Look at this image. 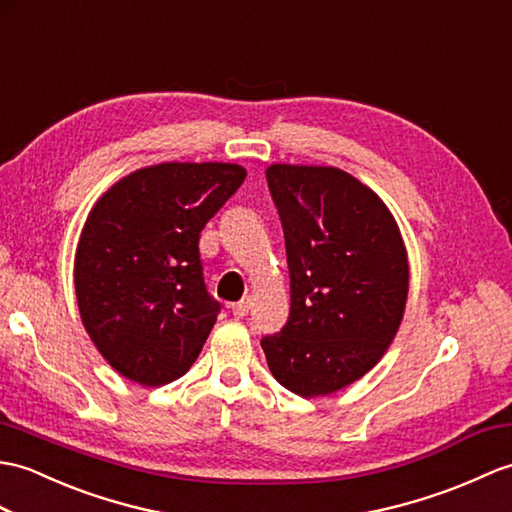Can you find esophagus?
I'll return each instance as SVG.
<instances>
[{
    "label": "esophagus",
    "instance_id": "1",
    "mask_svg": "<svg viewBox=\"0 0 512 512\" xmlns=\"http://www.w3.org/2000/svg\"><path fill=\"white\" fill-rule=\"evenodd\" d=\"M231 312L235 318H244L248 312H251V299H242L240 303H233Z\"/></svg>",
    "mask_w": 512,
    "mask_h": 512
}]
</instances>
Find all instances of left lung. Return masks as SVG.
Segmentation results:
<instances>
[{"label":"left lung","instance_id":"1","mask_svg":"<svg viewBox=\"0 0 512 512\" xmlns=\"http://www.w3.org/2000/svg\"><path fill=\"white\" fill-rule=\"evenodd\" d=\"M290 272V316L261 349L305 399L358 382L384 358L406 312L410 266L399 224L371 187L334 165L272 163Z\"/></svg>","mask_w":512,"mask_h":512}]
</instances>
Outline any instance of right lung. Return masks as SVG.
<instances>
[{
  "instance_id": "1",
  "label": "right lung",
  "mask_w": 512,
  "mask_h": 512,
  "mask_svg": "<svg viewBox=\"0 0 512 512\" xmlns=\"http://www.w3.org/2000/svg\"><path fill=\"white\" fill-rule=\"evenodd\" d=\"M246 170L165 161L139 168L95 200L74 257L80 320L117 373L141 386L185 375L220 305L202 281L200 231Z\"/></svg>"
}]
</instances>
